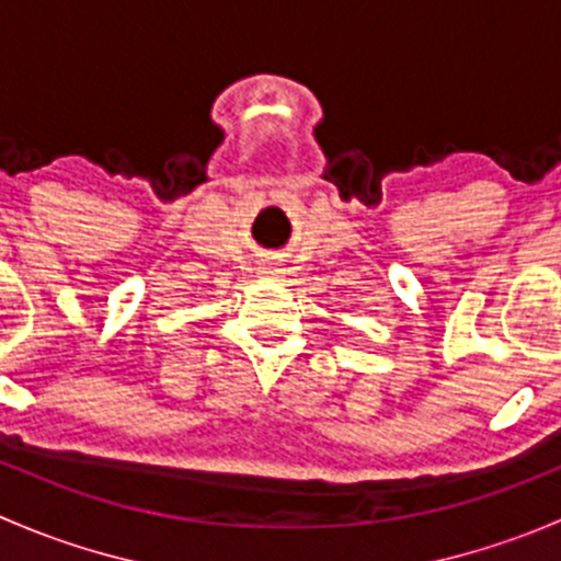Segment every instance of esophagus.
<instances>
[{
    "label": "esophagus",
    "instance_id": "esophagus-1",
    "mask_svg": "<svg viewBox=\"0 0 561 561\" xmlns=\"http://www.w3.org/2000/svg\"><path fill=\"white\" fill-rule=\"evenodd\" d=\"M263 274H274V268H268V271H263Z\"/></svg>",
    "mask_w": 561,
    "mask_h": 561
}]
</instances>
